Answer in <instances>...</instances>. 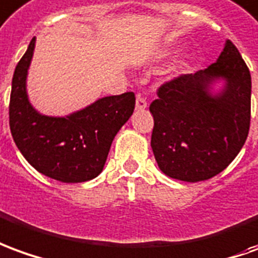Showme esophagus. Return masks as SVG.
<instances>
[{
  "label": "esophagus",
  "instance_id": "34e87169",
  "mask_svg": "<svg viewBox=\"0 0 258 258\" xmlns=\"http://www.w3.org/2000/svg\"><path fill=\"white\" fill-rule=\"evenodd\" d=\"M147 108V101L146 98L142 96H138L136 98V111H143V109Z\"/></svg>",
  "mask_w": 258,
  "mask_h": 258
}]
</instances>
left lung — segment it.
<instances>
[{"instance_id": "8db88e82", "label": "left lung", "mask_w": 258, "mask_h": 258, "mask_svg": "<svg viewBox=\"0 0 258 258\" xmlns=\"http://www.w3.org/2000/svg\"><path fill=\"white\" fill-rule=\"evenodd\" d=\"M157 94L150 105L151 149L162 172L184 182L222 172L242 150L250 126L251 76L232 41L207 69L179 76Z\"/></svg>"}]
</instances>
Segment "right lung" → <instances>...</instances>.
Wrapping results in <instances>:
<instances>
[{
	"mask_svg": "<svg viewBox=\"0 0 258 258\" xmlns=\"http://www.w3.org/2000/svg\"><path fill=\"white\" fill-rule=\"evenodd\" d=\"M34 47L36 37L12 78L9 126L14 142L27 162L48 178L63 183L91 180L101 173L112 140L132 116L135 94L103 97L65 116L41 114L27 94Z\"/></svg>",
	"mask_w": 258,
	"mask_h": 258,
	"instance_id": "right-lung-1",
	"label": "right lung"
}]
</instances>
